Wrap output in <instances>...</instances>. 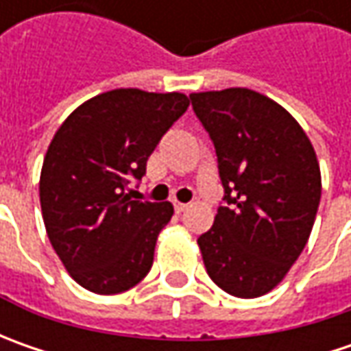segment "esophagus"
Returning a JSON list of instances; mask_svg holds the SVG:
<instances>
[{"label": "esophagus", "mask_w": 351, "mask_h": 351, "mask_svg": "<svg viewBox=\"0 0 351 351\" xmlns=\"http://www.w3.org/2000/svg\"><path fill=\"white\" fill-rule=\"evenodd\" d=\"M187 207H189L187 203H180V201H176V203H173V209H176V213H183Z\"/></svg>", "instance_id": "34e87169"}]
</instances>
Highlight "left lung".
Wrapping results in <instances>:
<instances>
[{
	"label": "left lung",
	"mask_w": 351,
	"mask_h": 351,
	"mask_svg": "<svg viewBox=\"0 0 351 351\" xmlns=\"http://www.w3.org/2000/svg\"><path fill=\"white\" fill-rule=\"evenodd\" d=\"M189 99L215 144L226 201L197 240L207 274L234 297H262L308 242L322 191L317 152L295 117L254 89Z\"/></svg>",
	"instance_id": "1"
}]
</instances>
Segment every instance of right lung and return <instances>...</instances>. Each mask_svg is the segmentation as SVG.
<instances>
[{"label": "right lung", "instance_id": "right-lung-1", "mask_svg": "<svg viewBox=\"0 0 351 351\" xmlns=\"http://www.w3.org/2000/svg\"><path fill=\"white\" fill-rule=\"evenodd\" d=\"M189 99L180 91L111 89L84 101L48 144L38 195L43 221L66 271L84 289L115 295L150 271L168 201H134L130 180Z\"/></svg>", "mask_w": 351, "mask_h": 351}]
</instances>
